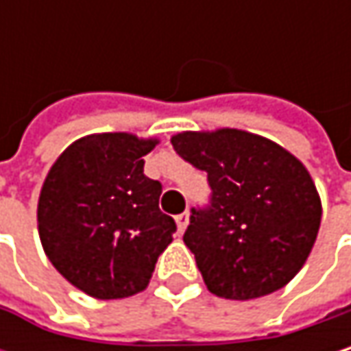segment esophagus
Wrapping results in <instances>:
<instances>
[{
    "label": "esophagus",
    "mask_w": 351,
    "mask_h": 351,
    "mask_svg": "<svg viewBox=\"0 0 351 351\" xmlns=\"http://www.w3.org/2000/svg\"><path fill=\"white\" fill-rule=\"evenodd\" d=\"M176 228H178V232L182 234L184 230H186V226H189V211H184V213H180V215H176Z\"/></svg>",
    "instance_id": "obj_1"
}]
</instances>
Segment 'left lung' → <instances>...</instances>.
<instances>
[{
	"instance_id": "left-lung-1",
	"label": "left lung",
	"mask_w": 351,
	"mask_h": 351,
	"mask_svg": "<svg viewBox=\"0 0 351 351\" xmlns=\"http://www.w3.org/2000/svg\"><path fill=\"white\" fill-rule=\"evenodd\" d=\"M171 142L207 173L213 191L211 207L193 209L182 238L207 289L250 301L289 285L321 226V197L305 165L280 144L236 128L180 132Z\"/></svg>"
}]
</instances>
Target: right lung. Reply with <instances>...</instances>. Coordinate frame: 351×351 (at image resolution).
<instances>
[{
	"label": "right lung",
	"mask_w": 351,
	"mask_h": 351,
	"mask_svg": "<svg viewBox=\"0 0 351 351\" xmlns=\"http://www.w3.org/2000/svg\"><path fill=\"white\" fill-rule=\"evenodd\" d=\"M158 138L128 132L75 140L50 167L38 197V234L52 266L89 297L142 293L175 219L158 207L162 184L144 175Z\"/></svg>",
	"instance_id": "obj_1"
}]
</instances>
